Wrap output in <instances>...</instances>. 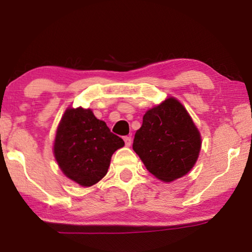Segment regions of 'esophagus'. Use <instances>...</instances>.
I'll return each mask as SVG.
<instances>
[{
  "instance_id": "obj_1",
  "label": "esophagus",
  "mask_w": 252,
  "mask_h": 252,
  "mask_svg": "<svg viewBox=\"0 0 252 252\" xmlns=\"http://www.w3.org/2000/svg\"><path fill=\"white\" fill-rule=\"evenodd\" d=\"M124 141H125V144L127 147H129L132 144V137L130 136H125L124 137Z\"/></svg>"
}]
</instances>
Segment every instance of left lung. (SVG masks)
Returning a JSON list of instances; mask_svg holds the SVG:
<instances>
[{
  "label": "left lung",
  "instance_id": "8db88e82",
  "mask_svg": "<svg viewBox=\"0 0 252 252\" xmlns=\"http://www.w3.org/2000/svg\"><path fill=\"white\" fill-rule=\"evenodd\" d=\"M201 144V134L187 110L170 97L144 113L133 150L151 174L171 182L194 167Z\"/></svg>",
  "mask_w": 252,
  "mask_h": 252
}]
</instances>
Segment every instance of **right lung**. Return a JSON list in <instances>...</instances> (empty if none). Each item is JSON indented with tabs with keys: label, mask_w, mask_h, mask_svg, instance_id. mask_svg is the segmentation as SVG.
Wrapping results in <instances>:
<instances>
[{
	"label": "right lung",
	"mask_w": 252,
	"mask_h": 252,
	"mask_svg": "<svg viewBox=\"0 0 252 252\" xmlns=\"http://www.w3.org/2000/svg\"><path fill=\"white\" fill-rule=\"evenodd\" d=\"M124 146L91 109L68 108L58 125L54 155L68 179L91 187L106 174L113 153Z\"/></svg>",
	"instance_id": "right-lung-1"
}]
</instances>
